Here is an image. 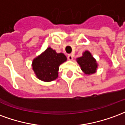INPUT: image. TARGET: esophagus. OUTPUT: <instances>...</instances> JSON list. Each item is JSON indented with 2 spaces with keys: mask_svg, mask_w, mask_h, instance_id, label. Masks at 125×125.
<instances>
[{
  "mask_svg": "<svg viewBox=\"0 0 125 125\" xmlns=\"http://www.w3.org/2000/svg\"><path fill=\"white\" fill-rule=\"evenodd\" d=\"M67 59H69V61H72L73 59V56L72 54H69L68 56H67Z\"/></svg>",
  "mask_w": 125,
  "mask_h": 125,
  "instance_id": "1",
  "label": "esophagus"
}]
</instances>
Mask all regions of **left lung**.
<instances>
[{
  "label": "left lung",
  "instance_id": "left-lung-1",
  "mask_svg": "<svg viewBox=\"0 0 125 125\" xmlns=\"http://www.w3.org/2000/svg\"><path fill=\"white\" fill-rule=\"evenodd\" d=\"M77 62L81 66L82 71L86 74H91L96 72L97 64L95 59L89 51H85L81 57L78 58Z\"/></svg>",
  "mask_w": 125,
  "mask_h": 125
}]
</instances>
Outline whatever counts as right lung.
<instances>
[{
  "label": "right lung",
  "mask_w": 125,
  "mask_h": 125,
  "mask_svg": "<svg viewBox=\"0 0 125 125\" xmlns=\"http://www.w3.org/2000/svg\"><path fill=\"white\" fill-rule=\"evenodd\" d=\"M66 61L64 54L56 53L49 47L41 55L34 59L32 65L38 79L50 82L57 79L59 66Z\"/></svg>",
  "instance_id": "add662e5"
}]
</instances>
